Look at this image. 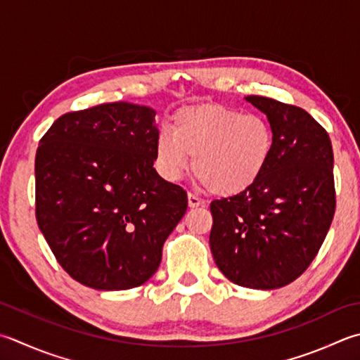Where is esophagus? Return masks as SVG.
<instances>
[{
	"label": "esophagus",
	"instance_id": "obj_1",
	"mask_svg": "<svg viewBox=\"0 0 360 360\" xmlns=\"http://www.w3.org/2000/svg\"><path fill=\"white\" fill-rule=\"evenodd\" d=\"M202 200L193 193H188V207H200L202 206Z\"/></svg>",
	"mask_w": 360,
	"mask_h": 360
}]
</instances>
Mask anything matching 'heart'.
Wrapping results in <instances>:
<instances>
[{"instance_id":"heart-1","label":"heart","mask_w":360,"mask_h":360,"mask_svg":"<svg viewBox=\"0 0 360 360\" xmlns=\"http://www.w3.org/2000/svg\"><path fill=\"white\" fill-rule=\"evenodd\" d=\"M274 132L265 118L223 104H200L176 112L170 129L154 145L159 173L168 181L193 172L210 192L232 196L251 188L269 167Z\"/></svg>"}]
</instances>
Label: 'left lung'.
Returning <instances> with one entry per match:
<instances>
[{
	"label": "left lung",
	"mask_w": 360,
	"mask_h": 360,
	"mask_svg": "<svg viewBox=\"0 0 360 360\" xmlns=\"http://www.w3.org/2000/svg\"><path fill=\"white\" fill-rule=\"evenodd\" d=\"M274 132V150L260 179L245 192L210 202L209 243L231 283L273 290L312 264L335 212L334 154L326 129L304 109L246 96Z\"/></svg>",
	"instance_id": "8db88e82"
}]
</instances>
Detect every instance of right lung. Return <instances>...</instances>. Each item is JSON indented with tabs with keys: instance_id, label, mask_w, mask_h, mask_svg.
Instances as JSON below:
<instances>
[{
	"instance_id": "right-lung-1",
	"label": "right lung",
	"mask_w": 360,
	"mask_h": 360,
	"mask_svg": "<svg viewBox=\"0 0 360 360\" xmlns=\"http://www.w3.org/2000/svg\"><path fill=\"white\" fill-rule=\"evenodd\" d=\"M156 112L108 103L59 117L35 154V218L60 266L96 290H126L158 271L186 190L153 168Z\"/></svg>"
}]
</instances>
